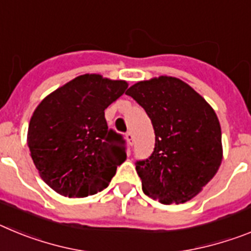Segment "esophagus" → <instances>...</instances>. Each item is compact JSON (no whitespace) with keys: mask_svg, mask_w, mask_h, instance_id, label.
<instances>
[{"mask_svg":"<svg viewBox=\"0 0 251 251\" xmlns=\"http://www.w3.org/2000/svg\"><path fill=\"white\" fill-rule=\"evenodd\" d=\"M126 139H127L128 145L133 146V143H134V136H133V134H132V132H127V133H126Z\"/></svg>","mask_w":251,"mask_h":251,"instance_id":"1","label":"esophagus"}]
</instances>
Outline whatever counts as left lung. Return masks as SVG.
<instances>
[{"mask_svg":"<svg viewBox=\"0 0 251 251\" xmlns=\"http://www.w3.org/2000/svg\"><path fill=\"white\" fill-rule=\"evenodd\" d=\"M126 94L146 110L156 134L152 154L136 163L143 192L165 205L194 199L223 161L216 113L177 77L138 81Z\"/></svg>","mask_w":251,"mask_h":251,"instance_id":"1","label":"left lung"}]
</instances>
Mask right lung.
Masks as SVG:
<instances>
[{
    "instance_id": "obj_1",
    "label": "right lung",
    "mask_w": 251,
    "mask_h": 251,
    "mask_svg": "<svg viewBox=\"0 0 251 251\" xmlns=\"http://www.w3.org/2000/svg\"><path fill=\"white\" fill-rule=\"evenodd\" d=\"M127 81L99 74L75 77L49 94L31 117L27 146L40 177L63 196L86 197L108 187L126 158V141L108 128L104 110Z\"/></svg>"
}]
</instances>
